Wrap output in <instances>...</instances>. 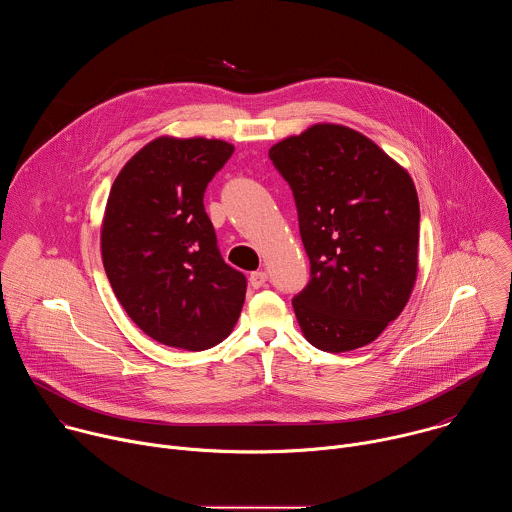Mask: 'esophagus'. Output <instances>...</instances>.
<instances>
[{"label":"esophagus","mask_w":512,"mask_h":512,"mask_svg":"<svg viewBox=\"0 0 512 512\" xmlns=\"http://www.w3.org/2000/svg\"><path fill=\"white\" fill-rule=\"evenodd\" d=\"M265 281H267V273L263 271V269H257V271H253L251 275H249V283H251V287H261V285H265Z\"/></svg>","instance_id":"esophagus-1"}]
</instances>
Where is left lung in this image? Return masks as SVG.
Segmentation results:
<instances>
[{
    "mask_svg": "<svg viewBox=\"0 0 512 512\" xmlns=\"http://www.w3.org/2000/svg\"><path fill=\"white\" fill-rule=\"evenodd\" d=\"M294 190L312 279L294 298L304 338L348 352L381 336L417 279L419 200L409 172L367 135L316 123L271 145Z\"/></svg>",
    "mask_w": 512,
    "mask_h": 512,
    "instance_id": "obj_1",
    "label": "left lung"
}]
</instances>
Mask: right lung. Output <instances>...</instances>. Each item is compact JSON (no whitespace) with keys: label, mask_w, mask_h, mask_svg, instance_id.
I'll return each mask as SVG.
<instances>
[{"label":"right lung","mask_w":512,"mask_h":512,"mask_svg":"<svg viewBox=\"0 0 512 512\" xmlns=\"http://www.w3.org/2000/svg\"><path fill=\"white\" fill-rule=\"evenodd\" d=\"M235 145L160 135L117 174L101 225L103 267L127 316L160 344L206 350L235 328L247 279L218 253L204 190Z\"/></svg>","instance_id":"obj_1"}]
</instances>
